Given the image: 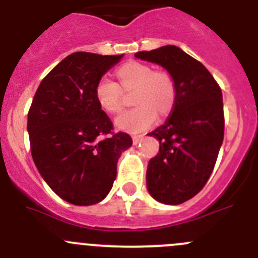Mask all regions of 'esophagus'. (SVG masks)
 Listing matches in <instances>:
<instances>
[{
    "label": "esophagus",
    "mask_w": 258,
    "mask_h": 258,
    "mask_svg": "<svg viewBox=\"0 0 258 258\" xmlns=\"http://www.w3.org/2000/svg\"><path fill=\"white\" fill-rule=\"evenodd\" d=\"M141 140H143V136H141V135H134V136H132V143H134V145H137Z\"/></svg>",
    "instance_id": "34e87169"
}]
</instances>
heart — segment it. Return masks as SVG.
<instances>
[{
	"label": "heart",
	"mask_w": 258,
	"mask_h": 258,
	"mask_svg": "<svg viewBox=\"0 0 258 258\" xmlns=\"http://www.w3.org/2000/svg\"><path fill=\"white\" fill-rule=\"evenodd\" d=\"M122 88H136L135 104L132 109L124 110L115 118L119 130L139 134L155 123L158 112L168 113L175 100V84L167 71H154L149 64L131 61L122 64L117 71ZM95 99L107 113H118L122 109L119 85L108 78H102L95 85Z\"/></svg>",
	"instance_id": "heart-1"
}]
</instances>
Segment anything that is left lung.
<instances>
[{
	"instance_id": "left-lung-1",
	"label": "left lung",
	"mask_w": 258,
	"mask_h": 258,
	"mask_svg": "<svg viewBox=\"0 0 258 258\" xmlns=\"http://www.w3.org/2000/svg\"><path fill=\"white\" fill-rule=\"evenodd\" d=\"M135 57L162 66L173 76L172 114L149 136L159 153L148 164L146 186L156 201L179 205L205 186L224 139L221 89L201 62L175 45L137 52Z\"/></svg>"
}]
</instances>
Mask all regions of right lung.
<instances>
[{
    "instance_id": "add662e5",
    "label": "right lung",
    "mask_w": 258,
    "mask_h": 258,
    "mask_svg": "<svg viewBox=\"0 0 258 258\" xmlns=\"http://www.w3.org/2000/svg\"><path fill=\"white\" fill-rule=\"evenodd\" d=\"M119 56L76 52L62 59L40 83L28 113L31 156L57 196L89 206L107 197L121 154L132 145L95 99L96 83Z\"/></svg>"
}]
</instances>
